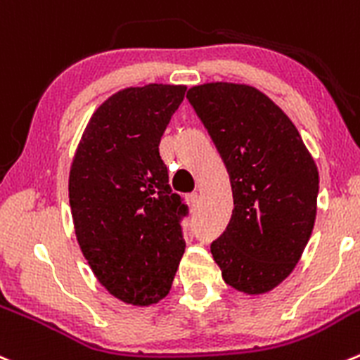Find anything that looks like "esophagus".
I'll return each instance as SVG.
<instances>
[{"label": "esophagus", "mask_w": 360, "mask_h": 360, "mask_svg": "<svg viewBox=\"0 0 360 360\" xmlns=\"http://www.w3.org/2000/svg\"><path fill=\"white\" fill-rule=\"evenodd\" d=\"M186 200H188V204H190V207H197L198 200H200V195H198V193H190L186 197Z\"/></svg>", "instance_id": "obj_1"}]
</instances>
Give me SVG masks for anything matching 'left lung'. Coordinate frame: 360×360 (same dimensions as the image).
<instances>
[{
  "label": "left lung",
  "mask_w": 360,
  "mask_h": 360,
  "mask_svg": "<svg viewBox=\"0 0 360 360\" xmlns=\"http://www.w3.org/2000/svg\"><path fill=\"white\" fill-rule=\"evenodd\" d=\"M186 98L218 148L233 193L229 226L211 244L226 285L248 295L287 280L311 237L319 169L290 117L248 84L207 82Z\"/></svg>",
  "instance_id": "1"
}]
</instances>
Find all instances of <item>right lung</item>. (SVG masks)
I'll return each mask as SVG.
<instances>
[{"instance_id":"right-lung-1","label":"right lung","mask_w":360,"mask_h":360,"mask_svg":"<svg viewBox=\"0 0 360 360\" xmlns=\"http://www.w3.org/2000/svg\"><path fill=\"white\" fill-rule=\"evenodd\" d=\"M186 86L124 87L93 112L68 177L77 243L110 295L153 306L172 287L186 243V205L158 146Z\"/></svg>"}]
</instances>
